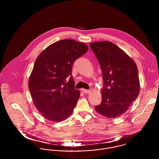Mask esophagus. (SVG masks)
Wrapping results in <instances>:
<instances>
[{
  "instance_id": "1",
  "label": "esophagus",
  "mask_w": 159,
  "mask_h": 159,
  "mask_svg": "<svg viewBox=\"0 0 159 159\" xmlns=\"http://www.w3.org/2000/svg\"><path fill=\"white\" fill-rule=\"evenodd\" d=\"M82 92H83V93H90L91 91H89V90L85 89H82Z\"/></svg>"
}]
</instances>
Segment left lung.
Here are the masks:
<instances>
[{
    "instance_id": "left-lung-1",
    "label": "left lung",
    "mask_w": 159,
    "mask_h": 159,
    "mask_svg": "<svg viewBox=\"0 0 159 159\" xmlns=\"http://www.w3.org/2000/svg\"><path fill=\"white\" fill-rule=\"evenodd\" d=\"M102 71V100L95 107L98 113L115 118L126 112L139 92L136 64L123 50L111 42L90 43Z\"/></svg>"
}]
</instances>
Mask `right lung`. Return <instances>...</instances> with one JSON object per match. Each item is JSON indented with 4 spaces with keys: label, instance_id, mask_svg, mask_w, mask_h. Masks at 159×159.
Masks as SVG:
<instances>
[{
    "label": "right lung",
    "instance_id": "right-lung-1",
    "mask_svg": "<svg viewBox=\"0 0 159 159\" xmlns=\"http://www.w3.org/2000/svg\"><path fill=\"white\" fill-rule=\"evenodd\" d=\"M88 47L73 40H62L48 46L37 57L29 80L34 103L49 120L61 122L73 111L80 98L71 76L74 62Z\"/></svg>",
    "mask_w": 159,
    "mask_h": 159
}]
</instances>
